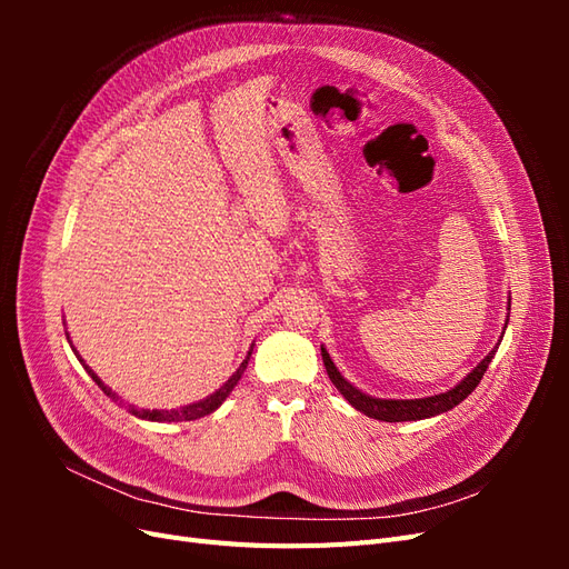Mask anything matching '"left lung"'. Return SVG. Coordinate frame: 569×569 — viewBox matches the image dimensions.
Masks as SVG:
<instances>
[{
	"mask_svg": "<svg viewBox=\"0 0 569 569\" xmlns=\"http://www.w3.org/2000/svg\"><path fill=\"white\" fill-rule=\"evenodd\" d=\"M510 306V301H508ZM510 311V308H508ZM510 318V316H508ZM506 327H508V320H506ZM503 327V332H506ZM503 339V337H501ZM501 343V341H498ZM498 343L496 347L485 356V360L465 377V380H460L453 389L443 391V393H435V396H427V399H375V396H368L360 389H356L351 382L343 380V375L337 370V366L332 363L330 353L325 351V347H320L322 351V363L327 368V375H330L332 385L339 389V393L347 399L356 410L363 412V416L368 418H375V420H382V422H408V420H425V418H435L439 416V412H446L456 408L460 401L468 399V396L475 391V387L479 385L481 377H485L491 358L496 356L498 351Z\"/></svg>",
	"mask_w": 569,
	"mask_h": 569,
	"instance_id": "obj_1",
	"label": "left lung"
}]
</instances>
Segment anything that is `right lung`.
<instances>
[{"label":"right lung","mask_w":569,"mask_h":569,"mask_svg":"<svg viewBox=\"0 0 569 569\" xmlns=\"http://www.w3.org/2000/svg\"><path fill=\"white\" fill-rule=\"evenodd\" d=\"M71 349H73V343H71ZM76 351V349H73ZM251 351L253 349H249V353H247V358L242 360V366L237 368V372L230 377V380L222 385L218 391H213L211 396H206V399H201V401H197V403H189V406H182V408H173V410H140V408H130V412L134 418H142V420H151V422H187V420H199V418H203V416H209V412H213L222 401L228 399L230 396V391L237 387V382L242 380V375H244V370H247V366H249V358H251ZM76 356H78V351H76ZM78 360L82 363V368L88 370V375L92 377V380L97 382V387L104 391L107 396H111V399H118V396L99 380V377L94 375V370L90 368V366H84V360L78 356Z\"/></svg>","instance_id":"right-lung-1"}]
</instances>
